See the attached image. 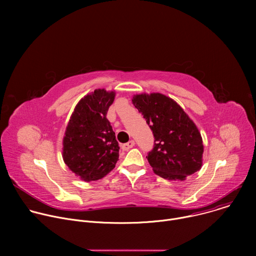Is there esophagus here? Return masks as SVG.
I'll use <instances>...</instances> for the list:
<instances>
[{"instance_id": "esophagus-1", "label": "esophagus", "mask_w": 256, "mask_h": 256, "mask_svg": "<svg viewBox=\"0 0 256 256\" xmlns=\"http://www.w3.org/2000/svg\"><path fill=\"white\" fill-rule=\"evenodd\" d=\"M134 140H130L126 144H122V149L124 151H128L130 149H132L134 147Z\"/></svg>"}]
</instances>
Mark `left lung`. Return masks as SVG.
Returning <instances> with one entry per match:
<instances>
[{
  "label": "left lung",
  "mask_w": 256,
  "mask_h": 256,
  "mask_svg": "<svg viewBox=\"0 0 256 256\" xmlns=\"http://www.w3.org/2000/svg\"><path fill=\"white\" fill-rule=\"evenodd\" d=\"M132 104L153 132L154 148L147 158L157 175L184 180L202 168L200 132L174 100L160 93L140 94L132 98Z\"/></svg>",
  "instance_id": "1"
}]
</instances>
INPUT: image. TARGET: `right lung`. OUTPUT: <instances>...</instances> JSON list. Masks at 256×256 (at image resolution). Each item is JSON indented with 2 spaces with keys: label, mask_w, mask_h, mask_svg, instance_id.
Masks as SVG:
<instances>
[{
  "label": "right lung",
  "mask_w": 256,
  "mask_h": 256,
  "mask_svg": "<svg viewBox=\"0 0 256 256\" xmlns=\"http://www.w3.org/2000/svg\"><path fill=\"white\" fill-rule=\"evenodd\" d=\"M116 93L97 89L82 98L68 124L62 158L66 166L84 181L101 179L118 160L120 147L106 118Z\"/></svg>",
  "instance_id": "1"
}]
</instances>
